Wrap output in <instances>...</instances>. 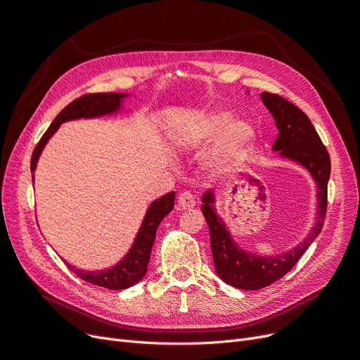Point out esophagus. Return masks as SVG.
<instances>
[{"mask_svg": "<svg viewBox=\"0 0 360 360\" xmlns=\"http://www.w3.org/2000/svg\"><path fill=\"white\" fill-rule=\"evenodd\" d=\"M195 205H196V199L191 192L184 191L179 195V207L181 210H192L195 208Z\"/></svg>", "mask_w": 360, "mask_h": 360, "instance_id": "1", "label": "esophagus"}]
</instances>
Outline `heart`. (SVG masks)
<instances>
[{"mask_svg": "<svg viewBox=\"0 0 360 360\" xmlns=\"http://www.w3.org/2000/svg\"><path fill=\"white\" fill-rule=\"evenodd\" d=\"M230 119L229 110L215 109L195 125L193 134L199 140L219 133L207 161L212 169L221 171L242 162L255 143V128L250 121Z\"/></svg>", "mask_w": 360, "mask_h": 360, "instance_id": "obj_1", "label": "heart"}]
</instances>
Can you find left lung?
<instances>
[{
  "mask_svg": "<svg viewBox=\"0 0 360 360\" xmlns=\"http://www.w3.org/2000/svg\"><path fill=\"white\" fill-rule=\"evenodd\" d=\"M264 106L275 118L279 134L273 150L279 156L304 167L316 183L318 211L316 221L306 239L292 250L278 255H257L242 250L230 235L224 221L215 211V193L207 191L202 196V214L210 227L212 262L219 278L239 290H262L285 276L306 252L323 227L328 204V180L330 160L326 148L316 133L307 115L288 100L263 91Z\"/></svg>",
  "mask_w": 360,
  "mask_h": 360,
  "instance_id": "1",
  "label": "left lung"
}]
</instances>
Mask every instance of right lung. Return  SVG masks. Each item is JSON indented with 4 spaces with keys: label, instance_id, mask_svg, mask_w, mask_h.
<instances>
[{
    "label": "right lung",
    "instance_id": "1",
    "mask_svg": "<svg viewBox=\"0 0 360 360\" xmlns=\"http://www.w3.org/2000/svg\"><path fill=\"white\" fill-rule=\"evenodd\" d=\"M127 97L128 94H124V93H96V94L81 96L77 100H74L72 103H69L54 118V121L49 127V130L44 133V136L41 137L39 143L35 146L32 160H31V171L32 172L35 171L42 149L46 148L47 141L51 139V136L59 130L60 124L66 121L81 120V118L90 120V118L105 117V115L117 113L122 109V102ZM32 181H34V174H32ZM174 199H176V193L169 192L161 196L160 199L153 200L146 211L145 219H143V223L139 229L130 251L127 252V255L117 266L102 271H85L65 262L66 266L81 279L87 281L93 285L103 286V288L115 290V291L130 288V286L140 282L146 275L150 251L156 236V229L165 215L169 214L172 207H174Z\"/></svg>",
    "mask_w": 360,
    "mask_h": 360
}]
</instances>
